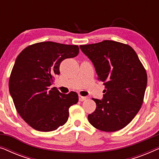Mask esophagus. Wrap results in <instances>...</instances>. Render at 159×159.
Here are the masks:
<instances>
[{
	"label": "esophagus",
	"instance_id": "esophagus-1",
	"mask_svg": "<svg viewBox=\"0 0 159 159\" xmlns=\"http://www.w3.org/2000/svg\"><path fill=\"white\" fill-rule=\"evenodd\" d=\"M87 99V97H84V96H82V95H79V101H85Z\"/></svg>",
	"mask_w": 159,
	"mask_h": 159
}]
</instances>
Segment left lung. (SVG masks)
Masks as SVG:
<instances>
[{"label":"left lung","instance_id":"obj_1","mask_svg":"<svg viewBox=\"0 0 159 159\" xmlns=\"http://www.w3.org/2000/svg\"><path fill=\"white\" fill-rule=\"evenodd\" d=\"M94 65L106 90L103 98H93L95 111L88 115L93 127L103 132L125 127L138 114L143 103L147 73L131 46L113 40L80 45Z\"/></svg>","mask_w":159,"mask_h":159}]
</instances>
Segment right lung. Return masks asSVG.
<instances>
[{
	"mask_svg": "<svg viewBox=\"0 0 159 159\" xmlns=\"http://www.w3.org/2000/svg\"><path fill=\"white\" fill-rule=\"evenodd\" d=\"M79 51L78 45L48 41L30 45L17 56L9 92L17 112L33 129L53 131L68 120L69 108L79 101L77 93L63 94L49 87L60 74L62 61L75 57Z\"/></svg>",
	"mask_w": 159,
	"mask_h": 159,
	"instance_id": "right-lung-1",
	"label": "right lung"
}]
</instances>
